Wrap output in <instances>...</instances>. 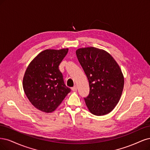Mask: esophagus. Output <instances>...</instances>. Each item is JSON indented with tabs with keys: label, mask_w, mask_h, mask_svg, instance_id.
I'll return each mask as SVG.
<instances>
[{
	"label": "esophagus",
	"mask_w": 150,
	"mask_h": 150,
	"mask_svg": "<svg viewBox=\"0 0 150 150\" xmlns=\"http://www.w3.org/2000/svg\"><path fill=\"white\" fill-rule=\"evenodd\" d=\"M71 90H72V91H76L77 90V86L76 85H75L74 86H73V87L71 88Z\"/></svg>",
	"instance_id": "34e87169"
}]
</instances>
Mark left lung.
Returning <instances> with one entry per match:
<instances>
[{
    "label": "left lung",
    "instance_id": "obj_1",
    "mask_svg": "<svg viewBox=\"0 0 150 150\" xmlns=\"http://www.w3.org/2000/svg\"><path fill=\"white\" fill-rule=\"evenodd\" d=\"M76 55L89 82L90 92L84 98L88 110L97 116L108 114L118 103L123 89L119 65L108 52L93 47L79 49Z\"/></svg>",
    "mask_w": 150,
    "mask_h": 150
}]
</instances>
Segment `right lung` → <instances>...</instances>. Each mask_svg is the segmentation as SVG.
Segmentation results:
<instances>
[{"label":"right lung","instance_id":"1","mask_svg":"<svg viewBox=\"0 0 150 150\" xmlns=\"http://www.w3.org/2000/svg\"><path fill=\"white\" fill-rule=\"evenodd\" d=\"M68 51V49L45 50L28 65L23 76V88L28 99L38 110L53 112L70 92L59 70Z\"/></svg>","mask_w":150,"mask_h":150}]
</instances>
